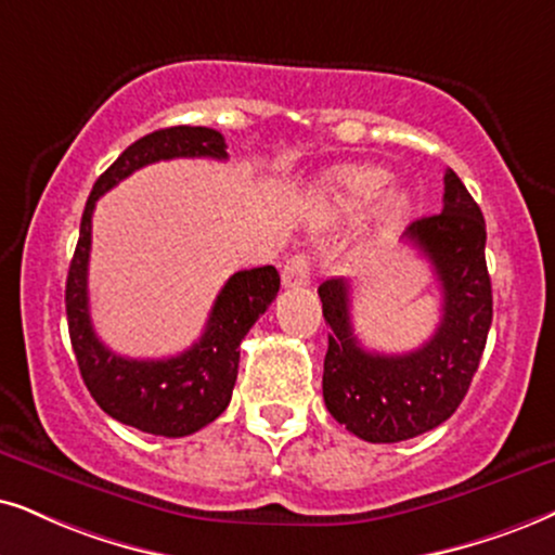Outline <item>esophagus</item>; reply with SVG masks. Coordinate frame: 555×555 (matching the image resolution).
Masks as SVG:
<instances>
[{
    "instance_id": "34e87169",
    "label": "esophagus",
    "mask_w": 555,
    "mask_h": 555,
    "mask_svg": "<svg viewBox=\"0 0 555 555\" xmlns=\"http://www.w3.org/2000/svg\"><path fill=\"white\" fill-rule=\"evenodd\" d=\"M310 273H312V263L310 256L297 254L286 261L284 271H282V282L286 289H297V286H307L310 284Z\"/></svg>"
}]
</instances>
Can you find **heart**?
I'll return each instance as SVG.
<instances>
[{"instance_id":"1","label":"heart","mask_w":555,"mask_h":555,"mask_svg":"<svg viewBox=\"0 0 555 555\" xmlns=\"http://www.w3.org/2000/svg\"><path fill=\"white\" fill-rule=\"evenodd\" d=\"M391 173L384 166H343L327 173L318 186V209L325 217L366 215L376 205V233L395 235L406 225L415 209V196L404 186H389Z\"/></svg>"}]
</instances>
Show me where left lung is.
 <instances>
[{
  "label": "left lung",
  "instance_id": "left-lung-1",
  "mask_svg": "<svg viewBox=\"0 0 555 555\" xmlns=\"http://www.w3.org/2000/svg\"><path fill=\"white\" fill-rule=\"evenodd\" d=\"M443 181V212L420 217L402 235L430 261L443 294V318L423 348L371 353L353 333L348 279H327L318 289L330 325L322 397L330 415L369 443H399L446 423L464 402L487 346V225L451 168Z\"/></svg>",
  "mask_w": 555,
  "mask_h": 555
}]
</instances>
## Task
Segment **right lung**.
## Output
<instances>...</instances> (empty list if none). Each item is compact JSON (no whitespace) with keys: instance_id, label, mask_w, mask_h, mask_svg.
<instances>
[{"instance_id":"right-lung-1","label":"right lung","mask_w":555,"mask_h":555,"mask_svg":"<svg viewBox=\"0 0 555 555\" xmlns=\"http://www.w3.org/2000/svg\"><path fill=\"white\" fill-rule=\"evenodd\" d=\"M225 138L212 128L177 125L135 140L96 179L81 215L66 279L68 335L83 384L94 402L120 423L164 438H184L225 412L233 397L241 343L254 322L276 299L279 271L273 266L237 271L217 294L202 338L171 359H125L96 338L89 314L91 215L96 199L138 168L171 158H228Z\"/></svg>"}]
</instances>
